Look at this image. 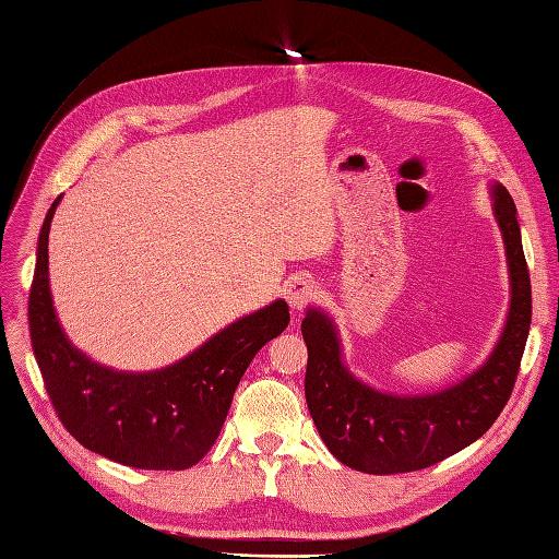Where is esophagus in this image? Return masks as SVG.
<instances>
[{"mask_svg": "<svg viewBox=\"0 0 559 559\" xmlns=\"http://www.w3.org/2000/svg\"><path fill=\"white\" fill-rule=\"evenodd\" d=\"M284 294H286V300L292 302V308L302 310V308L312 306V302L317 300V294H319V292H317V284H314L312 280L298 277V280H294V282L286 284Z\"/></svg>", "mask_w": 559, "mask_h": 559, "instance_id": "34e87169", "label": "esophagus"}]
</instances>
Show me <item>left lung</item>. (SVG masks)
<instances>
[{
    "label": "left lung",
    "mask_w": 559,
    "mask_h": 559,
    "mask_svg": "<svg viewBox=\"0 0 559 559\" xmlns=\"http://www.w3.org/2000/svg\"><path fill=\"white\" fill-rule=\"evenodd\" d=\"M495 214L511 267V312L492 357L464 382L429 396L380 394L347 373L326 314L310 310L302 319L308 408L337 462L373 476L433 466L478 441L509 403L530 335L532 284L515 202L503 186L495 189Z\"/></svg>",
    "instance_id": "1"
}]
</instances>
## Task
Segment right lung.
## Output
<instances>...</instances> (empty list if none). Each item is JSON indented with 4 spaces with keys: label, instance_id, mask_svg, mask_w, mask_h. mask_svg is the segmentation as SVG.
I'll list each match as a JSON object with an SVG mask.
<instances>
[{
    "label": "right lung",
    "instance_id": "obj_1",
    "mask_svg": "<svg viewBox=\"0 0 559 559\" xmlns=\"http://www.w3.org/2000/svg\"><path fill=\"white\" fill-rule=\"evenodd\" d=\"M60 195L39 233L29 286V337L50 403L76 441L118 464L183 471L198 464L222 433L235 389L257 352L289 326V306L235 321L191 357L156 373H116L67 341L48 292V230Z\"/></svg>",
    "mask_w": 559,
    "mask_h": 559
}]
</instances>
